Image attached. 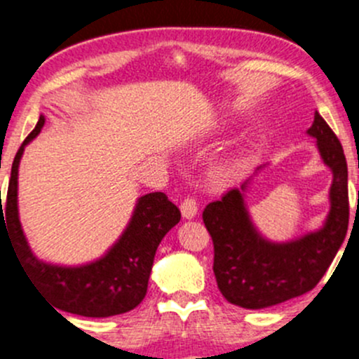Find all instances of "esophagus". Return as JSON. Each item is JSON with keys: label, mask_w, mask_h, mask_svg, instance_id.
Masks as SVG:
<instances>
[{"label": "esophagus", "mask_w": 359, "mask_h": 359, "mask_svg": "<svg viewBox=\"0 0 359 359\" xmlns=\"http://www.w3.org/2000/svg\"><path fill=\"white\" fill-rule=\"evenodd\" d=\"M180 212H182L184 219H194L198 213V203L193 198H187V200L182 201L180 205Z\"/></svg>", "instance_id": "obj_1"}]
</instances>
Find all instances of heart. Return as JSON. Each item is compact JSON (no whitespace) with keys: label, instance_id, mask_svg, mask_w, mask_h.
Segmentation results:
<instances>
[{"label":"heart","instance_id":"b5f03b06","mask_svg":"<svg viewBox=\"0 0 359 359\" xmlns=\"http://www.w3.org/2000/svg\"><path fill=\"white\" fill-rule=\"evenodd\" d=\"M229 170H231V166H229Z\"/></svg>","mask_w":359,"mask_h":359}]
</instances>
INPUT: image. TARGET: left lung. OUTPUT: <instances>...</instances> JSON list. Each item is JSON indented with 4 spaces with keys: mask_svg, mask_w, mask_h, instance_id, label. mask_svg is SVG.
<instances>
[{
    "mask_svg": "<svg viewBox=\"0 0 359 359\" xmlns=\"http://www.w3.org/2000/svg\"><path fill=\"white\" fill-rule=\"evenodd\" d=\"M306 133L316 140L321 161L332 172L330 210L316 231L288 241H273L260 233L250 215L247 193L253 177L266 165L257 166L240 189H231L203 212L215 250L217 287L234 306L264 309L313 290L342 247L349 224L344 149L318 111Z\"/></svg>",
    "mask_w": 359,
    "mask_h": 359,
    "instance_id": "8db88e82",
    "label": "left lung"
}]
</instances>
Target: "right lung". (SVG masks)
Instances as JSON below:
<instances>
[{
  "label": "right lung",
  "instance_id": "obj_1",
  "mask_svg": "<svg viewBox=\"0 0 359 359\" xmlns=\"http://www.w3.org/2000/svg\"><path fill=\"white\" fill-rule=\"evenodd\" d=\"M43 126L45 116L41 114L13 159L6 203L0 205V233L1 226L9 229L10 245L29 281L57 309L86 318L128 313L146 297L154 255L165 234L179 224V208L163 193L144 194L135 201L123 233L99 259L76 266L39 259L20 224L19 166L25 146L39 135Z\"/></svg>",
  "mask_w": 359,
  "mask_h": 359
}]
</instances>
